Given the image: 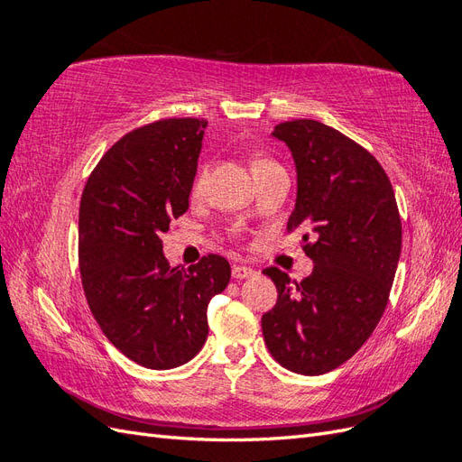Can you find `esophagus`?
Listing matches in <instances>:
<instances>
[{
  "label": "esophagus",
  "instance_id": "34e87169",
  "mask_svg": "<svg viewBox=\"0 0 462 462\" xmlns=\"http://www.w3.org/2000/svg\"><path fill=\"white\" fill-rule=\"evenodd\" d=\"M231 273L235 279H246V277H253L256 272L253 268H248V265H233Z\"/></svg>",
  "mask_w": 462,
  "mask_h": 462
}]
</instances>
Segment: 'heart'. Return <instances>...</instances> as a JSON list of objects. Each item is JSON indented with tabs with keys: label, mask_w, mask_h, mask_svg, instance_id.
Masks as SVG:
<instances>
[{
	"label": "heart",
	"mask_w": 462,
	"mask_h": 462,
	"mask_svg": "<svg viewBox=\"0 0 462 462\" xmlns=\"http://www.w3.org/2000/svg\"><path fill=\"white\" fill-rule=\"evenodd\" d=\"M270 163H272L270 160H258V162H254L253 170H260V167L270 165ZM206 179H208V165H200L199 170H197V173H194L192 187H190V194H192L194 199L200 197V194H202V190H204V187H206Z\"/></svg>",
	"instance_id": "heart-1"
}]
</instances>
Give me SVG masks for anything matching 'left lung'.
Masks as SVG:
<instances>
[{"label": "left lung", "mask_w": 462, "mask_h": 462, "mask_svg": "<svg viewBox=\"0 0 462 462\" xmlns=\"http://www.w3.org/2000/svg\"><path fill=\"white\" fill-rule=\"evenodd\" d=\"M297 165L287 231L304 229L314 270L302 282L265 268L277 302L262 316L263 341L283 368L319 375L351 358L382 319L401 256L393 187L372 153L312 119L279 123Z\"/></svg>", "instance_id": "obj_1"}]
</instances>
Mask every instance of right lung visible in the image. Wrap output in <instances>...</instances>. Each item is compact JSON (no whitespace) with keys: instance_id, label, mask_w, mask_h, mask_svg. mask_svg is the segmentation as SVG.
Here are the masks:
<instances>
[{"instance_id":"add662e5","label":"right lung","mask_w":462,"mask_h":462,"mask_svg":"<svg viewBox=\"0 0 462 462\" xmlns=\"http://www.w3.org/2000/svg\"><path fill=\"white\" fill-rule=\"evenodd\" d=\"M206 127V119L170 117L127 133L82 190L79 265L90 312L125 356L150 370L199 355L208 304L231 279L223 256L179 270L162 253V233L189 209Z\"/></svg>"}]
</instances>
